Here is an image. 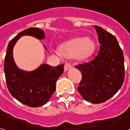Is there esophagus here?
<instances>
[{
    "mask_svg": "<svg viewBox=\"0 0 130 130\" xmlns=\"http://www.w3.org/2000/svg\"><path fill=\"white\" fill-rule=\"evenodd\" d=\"M72 68V65H71L70 64H69V63H65V67H64V70H65V71L69 70H70Z\"/></svg>",
    "mask_w": 130,
    "mask_h": 130,
    "instance_id": "esophagus-1",
    "label": "esophagus"
}]
</instances>
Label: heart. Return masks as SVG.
Instances as JSON below:
<instances>
[{
    "label": "heart",
    "instance_id": "heart-1",
    "mask_svg": "<svg viewBox=\"0 0 130 130\" xmlns=\"http://www.w3.org/2000/svg\"><path fill=\"white\" fill-rule=\"evenodd\" d=\"M95 48V44L92 39L79 37L63 44L60 46V53L66 58L84 60L91 56Z\"/></svg>",
    "mask_w": 130,
    "mask_h": 130
}]
</instances>
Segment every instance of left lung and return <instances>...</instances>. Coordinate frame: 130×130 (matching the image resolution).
I'll return each mask as SVG.
<instances>
[{"mask_svg":"<svg viewBox=\"0 0 130 130\" xmlns=\"http://www.w3.org/2000/svg\"><path fill=\"white\" fill-rule=\"evenodd\" d=\"M94 27L101 46L92 60L76 66L82 74L77 90L88 102L100 104L113 97L121 88L125 66L123 51L116 37L101 27Z\"/></svg>","mask_w":130,"mask_h":130,"instance_id":"1","label":"left lung"}]
</instances>
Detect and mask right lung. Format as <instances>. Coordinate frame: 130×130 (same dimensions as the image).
Listing matches in <instances>:
<instances>
[{"instance_id":"obj_1","label":"right lung","mask_w":130,"mask_h":130,"mask_svg":"<svg viewBox=\"0 0 130 130\" xmlns=\"http://www.w3.org/2000/svg\"><path fill=\"white\" fill-rule=\"evenodd\" d=\"M24 35L39 40L45 37L42 30L31 27L19 32L10 41L5 58V80L10 94L15 99L27 106L38 107L45 104L55 92L56 83L64 71V65L52 67L42 64L31 72L20 70L13 58V48L19 38Z\"/></svg>"}]
</instances>
